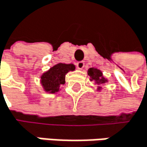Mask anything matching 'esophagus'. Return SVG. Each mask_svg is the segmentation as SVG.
<instances>
[{
  "instance_id": "34e87169",
  "label": "esophagus",
  "mask_w": 147,
  "mask_h": 147,
  "mask_svg": "<svg viewBox=\"0 0 147 147\" xmlns=\"http://www.w3.org/2000/svg\"><path fill=\"white\" fill-rule=\"evenodd\" d=\"M76 65H77L78 69H82L84 67V63L83 61H80V62H78V63H76Z\"/></svg>"
}]
</instances>
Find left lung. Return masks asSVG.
Here are the masks:
<instances>
[{"label": "left lung", "instance_id": "obj_1", "mask_svg": "<svg viewBox=\"0 0 147 147\" xmlns=\"http://www.w3.org/2000/svg\"><path fill=\"white\" fill-rule=\"evenodd\" d=\"M88 75L90 78V81H95V83L98 85L105 84L107 82V79H105L103 77V73L100 69H98L96 68H90L88 69ZM102 87L98 86V90H100Z\"/></svg>", "mask_w": 147, "mask_h": 147}]
</instances>
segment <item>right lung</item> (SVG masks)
<instances>
[{
    "mask_svg": "<svg viewBox=\"0 0 147 147\" xmlns=\"http://www.w3.org/2000/svg\"><path fill=\"white\" fill-rule=\"evenodd\" d=\"M75 65L72 63H59L41 76V84L43 90L49 93H56L59 91L60 85L65 84V75L69 71L75 70Z\"/></svg>",
    "mask_w": 147,
    "mask_h": 147,
    "instance_id": "right-lung-1",
    "label": "right lung"
}]
</instances>
